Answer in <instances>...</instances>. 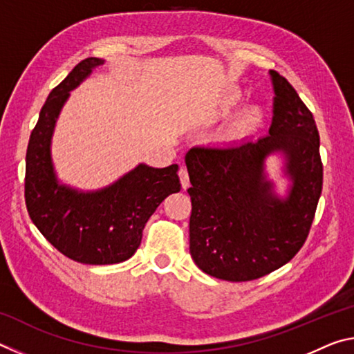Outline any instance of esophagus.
<instances>
[{"mask_svg": "<svg viewBox=\"0 0 354 354\" xmlns=\"http://www.w3.org/2000/svg\"><path fill=\"white\" fill-rule=\"evenodd\" d=\"M178 175H179V181H181L183 189H187L189 184H190L187 169H185V167H181V169H179V171H178Z\"/></svg>", "mask_w": 354, "mask_h": 354, "instance_id": "esophagus-1", "label": "esophagus"}]
</instances>
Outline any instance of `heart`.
Returning a JSON list of instances; mask_svg holds the SVG:
<instances>
[{
    "instance_id": "b5f03b06",
    "label": "heart",
    "mask_w": 354,
    "mask_h": 354,
    "mask_svg": "<svg viewBox=\"0 0 354 354\" xmlns=\"http://www.w3.org/2000/svg\"><path fill=\"white\" fill-rule=\"evenodd\" d=\"M239 98H241V92H239V91L227 92L225 97L221 98L220 109L223 111V112L230 111L231 107L237 103ZM257 120H259V111H257V109H250V111L245 112V115L242 118V124H243V127H253V124L257 122Z\"/></svg>"
}]
</instances>
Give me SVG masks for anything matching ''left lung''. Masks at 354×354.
<instances>
[{
    "label": "left lung",
    "instance_id": "obj_1",
    "mask_svg": "<svg viewBox=\"0 0 354 354\" xmlns=\"http://www.w3.org/2000/svg\"><path fill=\"white\" fill-rule=\"evenodd\" d=\"M273 118L268 136L185 154L192 187L190 254L214 278L242 283L283 267L309 236L323 184L315 120L290 82L270 70ZM284 151L292 189L279 201L263 160Z\"/></svg>",
    "mask_w": 354,
    "mask_h": 354
}]
</instances>
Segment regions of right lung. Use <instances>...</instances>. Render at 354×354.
Here are the masks:
<instances>
[{
	"instance_id": "obj_1",
	"label": "right lung",
	"mask_w": 354,
	"mask_h": 354,
	"mask_svg": "<svg viewBox=\"0 0 354 354\" xmlns=\"http://www.w3.org/2000/svg\"><path fill=\"white\" fill-rule=\"evenodd\" d=\"M103 64L87 57L48 95L26 149L25 201L32 223L57 251L76 262L107 266L129 259L142 231L160 203L181 190L178 165H139L111 187L80 194L59 185L53 171L50 140L68 92Z\"/></svg>"
}]
</instances>
